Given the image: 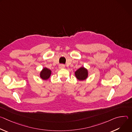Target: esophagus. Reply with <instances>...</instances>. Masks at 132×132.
Instances as JSON below:
<instances>
[{"label": "esophagus", "mask_w": 132, "mask_h": 132, "mask_svg": "<svg viewBox=\"0 0 132 132\" xmlns=\"http://www.w3.org/2000/svg\"><path fill=\"white\" fill-rule=\"evenodd\" d=\"M65 66L64 65H63V64L60 65V66H59V68L60 69H63V68H65Z\"/></svg>", "instance_id": "obj_1"}]
</instances>
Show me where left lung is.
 <instances>
[{
  "mask_svg": "<svg viewBox=\"0 0 132 132\" xmlns=\"http://www.w3.org/2000/svg\"><path fill=\"white\" fill-rule=\"evenodd\" d=\"M88 70L84 66H81L75 72V77L79 81L86 80L88 77Z\"/></svg>",
  "mask_w": 132,
  "mask_h": 132,
  "instance_id": "obj_1",
  "label": "left lung"
}]
</instances>
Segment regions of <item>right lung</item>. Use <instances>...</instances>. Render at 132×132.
<instances>
[{
	"label": "right lung",
	"mask_w": 132,
	"mask_h": 132,
	"mask_svg": "<svg viewBox=\"0 0 132 132\" xmlns=\"http://www.w3.org/2000/svg\"><path fill=\"white\" fill-rule=\"evenodd\" d=\"M52 74V70L46 67H44L40 72V77L43 80H48Z\"/></svg>",
	"instance_id": "1"
}]
</instances>
